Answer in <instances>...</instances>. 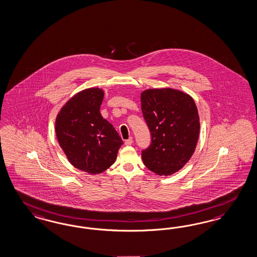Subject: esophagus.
<instances>
[{"label": "esophagus", "instance_id": "1", "mask_svg": "<svg viewBox=\"0 0 257 257\" xmlns=\"http://www.w3.org/2000/svg\"><path fill=\"white\" fill-rule=\"evenodd\" d=\"M132 143H133V138H129L128 140H126V141H125V145H127V146L131 145Z\"/></svg>", "mask_w": 257, "mask_h": 257}]
</instances>
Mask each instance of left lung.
<instances>
[{"instance_id":"8db88e82","label":"left lung","mask_w":257,"mask_h":257,"mask_svg":"<svg viewBox=\"0 0 257 257\" xmlns=\"http://www.w3.org/2000/svg\"><path fill=\"white\" fill-rule=\"evenodd\" d=\"M152 143L142 152L144 165L159 176H171L192 158L200 122L194 98L174 88L146 89L141 94Z\"/></svg>"}]
</instances>
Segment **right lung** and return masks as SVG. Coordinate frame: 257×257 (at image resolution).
Masks as SVG:
<instances>
[{
  "label": "right lung",
  "mask_w": 257,
  "mask_h": 257,
  "mask_svg": "<svg viewBox=\"0 0 257 257\" xmlns=\"http://www.w3.org/2000/svg\"><path fill=\"white\" fill-rule=\"evenodd\" d=\"M103 97L102 88L81 90L61 108L55 121L57 140L67 160L90 175L113 165L123 144L113 125L100 115Z\"/></svg>",
  "instance_id": "right-lung-1"
}]
</instances>
